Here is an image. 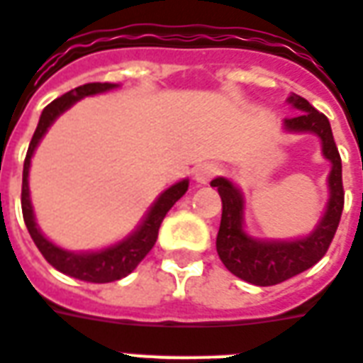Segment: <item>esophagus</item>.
I'll use <instances>...</instances> for the list:
<instances>
[{
    "instance_id": "1",
    "label": "esophagus",
    "mask_w": 363,
    "mask_h": 363,
    "mask_svg": "<svg viewBox=\"0 0 363 363\" xmlns=\"http://www.w3.org/2000/svg\"><path fill=\"white\" fill-rule=\"evenodd\" d=\"M217 173H219V165H216V163H202V165L194 167V179L200 184L209 182Z\"/></svg>"
}]
</instances>
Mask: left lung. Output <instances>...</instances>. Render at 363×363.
<instances>
[{
	"instance_id": "1",
	"label": "left lung",
	"mask_w": 363,
	"mask_h": 363,
	"mask_svg": "<svg viewBox=\"0 0 363 363\" xmlns=\"http://www.w3.org/2000/svg\"><path fill=\"white\" fill-rule=\"evenodd\" d=\"M289 104L300 113L284 119V130L289 133L318 134L325 160L331 161L329 173V202L325 216L315 229L304 238L296 240H257L244 230V196L227 179H213L211 186L219 190L223 202L221 225L217 233V254L225 267L246 283L257 286H271L310 269L325 256L339 227L345 190H342V163L333 138L331 125L323 113H319L308 99L292 94Z\"/></svg>"
}]
</instances>
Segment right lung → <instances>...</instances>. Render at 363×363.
<instances>
[{"instance_id": "1", "label": "right lung", "mask_w": 363, "mask_h": 363, "mask_svg": "<svg viewBox=\"0 0 363 363\" xmlns=\"http://www.w3.org/2000/svg\"><path fill=\"white\" fill-rule=\"evenodd\" d=\"M113 88H117V84L90 82V84H82L71 90V92L63 94L61 98L53 99L50 106L44 107V111L40 115L38 127L34 130L30 146H28V152H26V157H24L23 192H21L24 225L30 233L34 244L42 252V256L48 259V264H52L55 269L65 273L69 277L80 279V281H86V283H111V281H119V279L127 277L128 273H133L136 269V265L147 256V252L154 248L163 217L167 216V211L173 208L174 202L181 200L184 192L189 190V179L169 186L165 192H161L160 198L155 200L154 206L147 211V216L144 217V221L138 225V229L134 230L133 235H128L125 240H121L113 246L98 250V252H80V254L69 252V250L59 248L53 242H50L40 233L36 219H34V211H32L30 190H28V171H30V160L34 155V150L42 140V136L48 133V128L53 125V121L57 119L63 111H67L72 104H77L79 99L86 98V96L107 92V90H113Z\"/></svg>"}]
</instances>
